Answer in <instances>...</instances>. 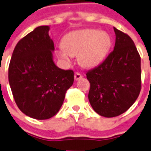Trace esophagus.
Wrapping results in <instances>:
<instances>
[{
	"label": "esophagus",
	"mask_w": 151,
	"mask_h": 151,
	"mask_svg": "<svg viewBox=\"0 0 151 151\" xmlns=\"http://www.w3.org/2000/svg\"><path fill=\"white\" fill-rule=\"evenodd\" d=\"M82 78V75H81L80 73H75L74 78L76 79V80H78V79H80V78Z\"/></svg>",
	"instance_id": "obj_1"
}]
</instances>
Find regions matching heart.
Here are the masks:
<instances>
[{"mask_svg":"<svg viewBox=\"0 0 151 151\" xmlns=\"http://www.w3.org/2000/svg\"><path fill=\"white\" fill-rule=\"evenodd\" d=\"M111 44L110 35L95 29H83L69 33L63 37V46L56 50V56L66 63L78 55V61L86 68L98 65L105 60Z\"/></svg>","mask_w":151,"mask_h":151,"instance_id":"obj_1","label":"heart"}]
</instances>
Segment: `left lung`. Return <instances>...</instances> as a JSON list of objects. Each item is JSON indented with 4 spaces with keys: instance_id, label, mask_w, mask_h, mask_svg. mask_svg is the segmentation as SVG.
<instances>
[{
    "instance_id": "8db88e82",
    "label": "left lung",
    "mask_w": 151,
    "mask_h": 151,
    "mask_svg": "<svg viewBox=\"0 0 151 151\" xmlns=\"http://www.w3.org/2000/svg\"><path fill=\"white\" fill-rule=\"evenodd\" d=\"M115 44L102 63L86 73L88 100L95 112L112 118L125 112L137 100L141 86L140 57L134 41L114 27Z\"/></svg>"
}]
</instances>
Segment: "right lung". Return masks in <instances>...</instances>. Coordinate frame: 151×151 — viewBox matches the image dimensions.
<instances>
[{"mask_svg":"<svg viewBox=\"0 0 151 151\" xmlns=\"http://www.w3.org/2000/svg\"><path fill=\"white\" fill-rule=\"evenodd\" d=\"M49 30V26H40L21 39L9 65V84L17 105L37 120L49 119L60 111L74 82L73 70L54 63L55 49Z\"/></svg>","mask_w":151,"mask_h":151,"instance_id":"add662e5","label":"right lung"}]
</instances>
